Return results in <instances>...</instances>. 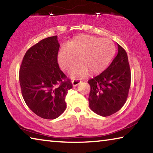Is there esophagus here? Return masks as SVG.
<instances>
[{"instance_id":"obj_1","label":"esophagus","mask_w":153,"mask_h":153,"mask_svg":"<svg viewBox=\"0 0 153 153\" xmlns=\"http://www.w3.org/2000/svg\"><path fill=\"white\" fill-rule=\"evenodd\" d=\"M82 82L81 80L79 79H73L71 81V83H72V85H73V86H77V85H78L79 84H80V83Z\"/></svg>"}]
</instances>
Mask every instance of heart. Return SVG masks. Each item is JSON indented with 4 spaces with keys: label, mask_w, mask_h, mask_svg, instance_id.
<instances>
[{
    "label": "heart",
    "mask_w": 153,
    "mask_h": 153,
    "mask_svg": "<svg viewBox=\"0 0 153 153\" xmlns=\"http://www.w3.org/2000/svg\"><path fill=\"white\" fill-rule=\"evenodd\" d=\"M115 48L109 39L84 35L74 38L59 50V65L65 71L71 72L73 78H80L87 74H97L107 67L115 54Z\"/></svg>",
    "instance_id": "heart-1"
}]
</instances>
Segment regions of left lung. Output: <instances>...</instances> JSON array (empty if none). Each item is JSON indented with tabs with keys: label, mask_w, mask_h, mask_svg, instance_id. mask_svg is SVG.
<instances>
[{
	"label": "left lung",
	"mask_w": 153,
	"mask_h": 153,
	"mask_svg": "<svg viewBox=\"0 0 153 153\" xmlns=\"http://www.w3.org/2000/svg\"><path fill=\"white\" fill-rule=\"evenodd\" d=\"M118 53L105 70L88 82L90 86L89 107L102 117L113 115L126 102L131 84L128 55L118 45Z\"/></svg>",
	"instance_id": "1"
}]
</instances>
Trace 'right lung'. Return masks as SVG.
<instances>
[{
	"mask_svg": "<svg viewBox=\"0 0 153 153\" xmlns=\"http://www.w3.org/2000/svg\"><path fill=\"white\" fill-rule=\"evenodd\" d=\"M57 36L40 40L25 53L19 69V83L25 103L46 120L59 117L66 108L71 80L59 68Z\"/></svg>",
	"mask_w": 153,
	"mask_h": 153,
	"instance_id": "right-lung-1",
	"label": "right lung"
}]
</instances>
